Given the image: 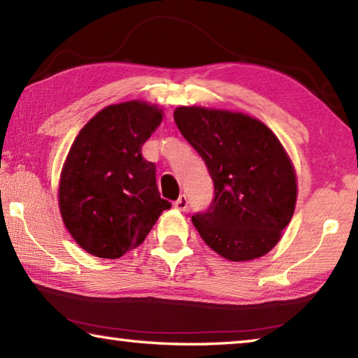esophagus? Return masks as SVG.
<instances>
[{"label":"esophagus","instance_id":"obj_1","mask_svg":"<svg viewBox=\"0 0 358 358\" xmlns=\"http://www.w3.org/2000/svg\"><path fill=\"white\" fill-rule=\"evenodd\" d=\"M173 207L177 208V210H180V211H185L187 208V199H186L185 194H181V196L177 199V201L173 202Z\"/></svg>","mask_w":358,"mask_h":358}]
</instances>
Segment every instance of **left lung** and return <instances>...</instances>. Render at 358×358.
<instances>
[{
	"label": "left lung",
	"instance_id": "left-lung-1",
	"mask_svg": "<svg viewBox=\"0 0 358 358\" xmlns=\"http://www.w3.org/2000/svg\"><path fill=\"white\" fill-rule=\"evenodd\" d=\"M178 129L202 156L215 199L192 224L211 250L232 262L265 256L292 220L296 175L280 138L246 113L181 106Z\"/></svg>",
	"mask_w": 358,
	"mask_h": 358
}]
</instances>
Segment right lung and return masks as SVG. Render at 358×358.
I'll list each match as a JSON object with an SVG mask.
<instances>
[{"mask_svg":"<svg viewBox=\"0 0 358 358\" xmlns=\"http://www.w3.org/2000/svg\"><path fill=\"white\" fill-rule=\"evenodd\" d=\"M162 115L145 101L107 106L71 145L59 175V213L76 243L96 257L136 250L171 208L157 191L155 164L142 156Z\"/></svg>","mask_w":358,"mask_h":358,"instance_id":"1","label":"right lung"}]
</instances>
